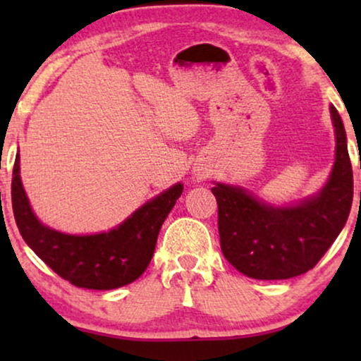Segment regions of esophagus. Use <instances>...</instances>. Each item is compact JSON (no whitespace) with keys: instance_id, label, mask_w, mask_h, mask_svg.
Segmentation results:
<instances>
[{"instance_id":"34e87169","label":"esophagus","mask_w":361,"mask_h":361,"mask_svg":"<svg viewBox=\"0 0 361 361\" xmlns=\"http://www.w3.org/2000/svg\"><path fill=\"white\" fill-rule=\"evenodd\" d=\"M197 176H199V177H205L204 172H197Z\"/></svg>"}]
</instances>
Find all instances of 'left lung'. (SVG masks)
I'll return each mask as SVG.
<instances>
[{"mask_svg":"<svg viewBox=\"0 0 361 361\" xmlns=\"http://www.w3.org/2000/svg\"><path fill=\"white\" fill-rule=\"evenodd\" d=\"M335 162L317 195L295 205L274 207L241 187L215 184L219 233L224 256L253 279H289L307 273L330 248L347 224L353 200V172L347 135L337 108Z\"/></svg>","mask_w":361,"mask_h":361,"instance_id":"1","label":"left lung"}]
</instances>
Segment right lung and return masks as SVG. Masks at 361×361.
Segmentation results:
<instances>
[{
	"instance_id": "right-lung-1",
	"label": "right lung",
	"mask_w": 361,
	"mask_h": 361,
	"mask_svg": "<svg viewBox=\"0 0 361 361\" xmlns=\"http://www.w3.org/2000/svg\"><path fill=\"white\" fill-rule=\"evenodd\" d=\"M182 189V184L172 185L108 233L67 235L36 219L19 177L18 154L11 200L19 233L49 268L77 288L108 290L130 284L145 273L154 255L161 226Z\"/></svg>"
}]
</instances>
